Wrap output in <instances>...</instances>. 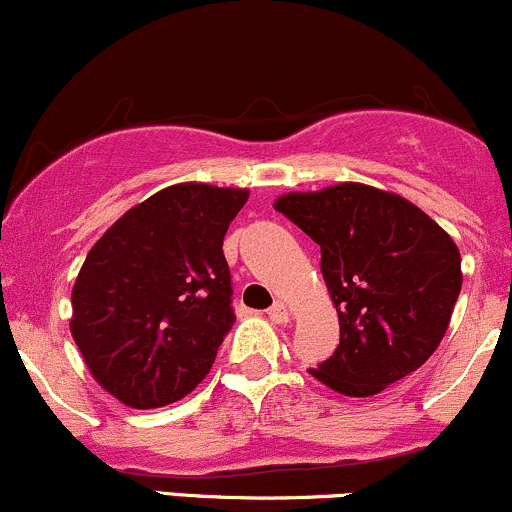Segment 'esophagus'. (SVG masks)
<instances>
[{
	"instance_id": "1",
	"label": "esophagus",
	"mask_w": 512,
	"mask_h": 512,
	"mask_svg": "<svg viewBox=\"0 0 512 512\" xmlns=\"http://www.w3.org/2000/svg\"><path fill=\"white\" fill-rule=\"evenodd\" d=\"M269 320H272V323H277V325H286L291 320V311H289V306H286V303H274L272 308H269Z\"/></svg>"
}]
</instances>
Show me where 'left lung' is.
<instances>
[{
	"label": "left lung",
	"mask_w": 512,
	"mask_h": 512,
	"mask_svg": "<svg viewBox=\"0 0 512 512\" xmlns=\"http://www.w3.org/2000/svg\"><path fill=\"white\" fill-rule=\"evenodd\" d=\"M274 209L320 245L338 308V350L308 372L364 398L423 367L462 291V257L447 230L403 196L359 182L282 194Z\"/></svg>",
	"instance_id": "left-lung-1"
}]
</instances>
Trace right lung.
I'll return each mask as SVG.
<instances>
[{
	"mask_svg": "<svg viewBox=\"0 0 512 512\" xmlns=\"http://www.w3.org/2000/svg\"><path fill=\"white\" fill-rule=\"evenodd\" d=\"M247 189L182 182L128 209L87 252L70 333L123 406L179 401L211 372L233 325L223 235Z\"/></svg>",
	"mask_w": 512,
	"mask_h": 512,
	"instance_id": "obj_1",
	"label": "right lung"
}]
</instances>
